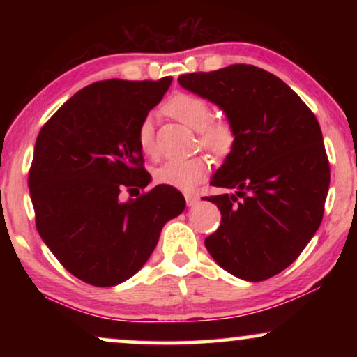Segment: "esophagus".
<instances>
[{
	"mask_svg": "<svg viewBox=\"0 0 357 357\" xmlns=\"http://www.w3.org/2000/svg\"><path fill=\"white\" fill-rule=\"evenodd\" d=\"M185 202H187V206H193L198 203V197L193 193H185Z\"/></svg>",
	"mask_w": 357,
	"mask_h": 357,
	"instance_id": "obj_1",
	"label": "esophagus"
}]
</instances>
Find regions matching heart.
I'll return each mask as SVG.
<instances>
[{
  "label": "heart",
  "mask_w": 357,
  "mask_h": 357,
  "mask_svg": "<svg viewBox=\"0 0 357 357\" xmlns=\"http://www.w3.org/2000/svg\"><path fill=\"white\" fill-rule=\"evenodd\" d=\"M165 112L175 120L182 121L188 128L198 131V141L203 148L218 155L227 154L236 143V131L227 120L211 119V105L206 99L197 94L178 92L165 104ZM138 146L144 155L154 158L155 141L154 125L151 119H144L138 126ZM209 172V160L204 155L188 159H170L159 165L154 172V180L160 185L180 190H192L203 182Z\"/></svg>",
  "instance_id": "obj_1"
}]
</instances>
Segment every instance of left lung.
Listing matches in <instances>:
<instances>
[{
    "instance_id": "8db88e82",
    "label": "left lung",
    "mask_w": 357,
    "mask_h": 357,
    "mask_svg": "<svg viewBox=\"0 0 357 357\" xmlns=\"http://www.w3.org/2000/svg\"><path fill=\"white\" fill-rule=\"evenodd\" d=\"M178 82L216 104L236 131L211 180L236 192L204 198L222 214L204 245L231 275L265 281L301 255L324 218L330 165L319 121L286 82L252 65L190 73Z\"/></svg>"
}]
</instances>
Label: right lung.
<instances>
[{"label":"right lung","instance_id":"obj_1","mask_svg":"<svg viewBox=\"0 0 357 357\" xmlns=\"http://www.w3.org/2000/svg\"><path fill=\"white\" fill-rule=\"evenodd\" d=\"M170 82V76L94 82L65 102L37 136L29 172L37 231L87 284L130 280L148 261L164 224L185 209L183 195L169 185L120 202L123 188L151 182L138 126Z\"/></svg>","mask_w":357,"mask_h":357}]
</instances>
